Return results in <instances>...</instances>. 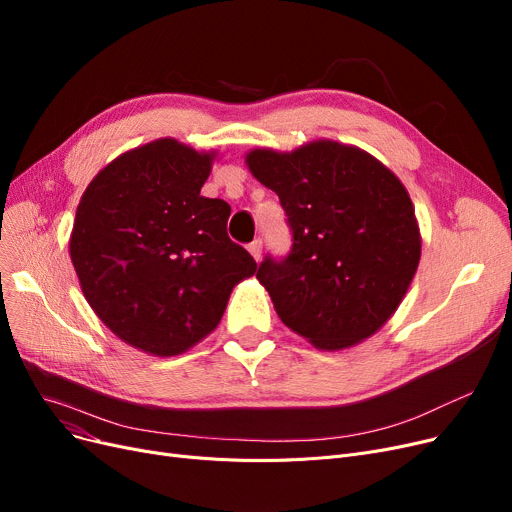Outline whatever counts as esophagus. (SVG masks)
Instances as JSON below:
<instances>
[{
    "mask_svg": "<svg viewBox=\"0 0 512 512\" xmlns=\"http://www.w3.org/2000/svg\"><path fill=\"white\" fill-rule=\"evenodd\" d=\"M249 253L253 255L255 261L261 259V253H263V242H261V238H255V240L251 242V245H249Z\"/></svg>",
    "mask_w": 512,
    "mask_h": 512,
    "instance_id": "obj_1",
    "label": "esophagus"
}]
</instances>
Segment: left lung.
Masks as SVG:
<instances>
[{
	"instance_id": "left-lung-1",
	"label": "left lung",
	"mask_w": 512,
	"mask_h": 512,
	"mask_svg": "<svg viewBox=\"0 0 512 512\" xmlns=\"http://www.w3.org/2000/svg\"><path fill=\"white\" fill-rule=\"evenodd\" d=\"M245 161L280 197L292 230L288 257H265L257 270L282 324L319 351L373 336L405 299L421 259L405 184L371 153L330 139L253 149Z\"/></svg>"
}]
</instances>
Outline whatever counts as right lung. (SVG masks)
I'll return each instance as SVG.
<instances>
[{
	"mask_svg": "<svg viewBox=\"0 0 512 512\" xmlns=\"http://www.w3.org/2000/svg\"><path fill=\"white\" fill-rule=\"evenodd\" d=\"M215 151L157 139L110 161L76 207L70 259L87 303L120 340L176 357L218 328L257 272L228 238L230 205L201 197Z\"/></svg>",
	"mask_w": 512,
	"mask_h": 512,
	"instance_id": "right-lung-1",
	"label": "right lung"
}]
</instances>
